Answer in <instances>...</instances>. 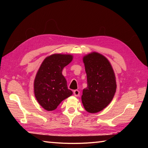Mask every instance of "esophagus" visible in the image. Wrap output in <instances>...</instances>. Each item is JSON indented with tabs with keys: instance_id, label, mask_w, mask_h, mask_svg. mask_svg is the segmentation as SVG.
Listing matches in <instances>:
<instances>
[{
	"instance_id": "1",
	"label": "esophagus",
	"mask_w": 148,
	"mask_h": 148,
	"mask_svg": "<svg viewBox=\"0 0 148 148\" xmlns=\"http://www.w3.org/2000/svg\"><path fill=\"white\" fill-rule=\"evenodd\" d=\"M74 95L76 97H78L79 95V90H77V89L74 90Z\"/></svg>"
}]
</instances>
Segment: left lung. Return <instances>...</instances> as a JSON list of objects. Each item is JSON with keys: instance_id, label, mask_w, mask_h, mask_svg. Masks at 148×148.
<instances>
[{"instance_id": "obj_1", "label": "left lung", "mask_w": 148, "mask_h": 148, "mask_svg": "<svg viewBox=\"0 0 148 148\" xmlns=\"http://www.w3.org/2000/svg\"><path fill=\"white\" fill-rule=\"evenodd\" d=\"M87 74V87L83 90L82 101L89 113L99 112L108 105L116 91L113 69L106 57L93 52L83 59Z\"/></svg>"}]
</instances>
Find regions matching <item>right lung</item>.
Masks as SVG:
<instances>
[{
	"label": "right lung",
	"instance_id": "add662e5",
	"mask_svg": "<svg viewBox=\"0 0 148 148\" xmlns=\"http://www.w3.org/2000/svg\"><path fill=\"white\" fill-rule=\"evenodd\" d=\"M72 60L71 55H51L44 60L37 72L34 82L35 97L47 111L56 109L64 99L72 95L62 74V69Z\"/></svg>",
	"mask_w": 148,
	"mask_h": 148
}]
</instances>
